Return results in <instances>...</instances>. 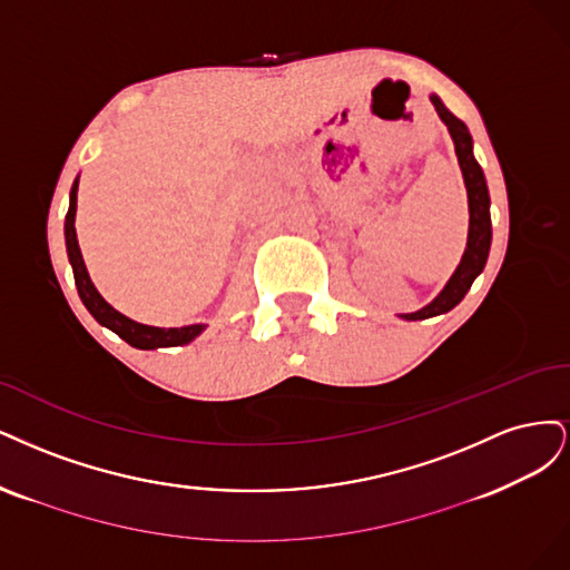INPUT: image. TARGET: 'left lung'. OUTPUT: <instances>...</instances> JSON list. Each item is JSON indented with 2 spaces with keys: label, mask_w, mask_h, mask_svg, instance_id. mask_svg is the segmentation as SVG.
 Segmentation results:
<instances>
[{
  "label": "left lung",
  "mask_w": 570,
  "mask_h": 570,
  "mask_svg": "<svg viewBox=\"0 0 570 570\" xmlns=\"http://www.w3.org/2000/svg\"><path fill=\"white\" fill-rule=\"evenodd\" d=\"M431 104L435 106V111L448 125V130L454 141V151L459 158V168H462L464 175V185L469 194V242L464 258L459 263L456 272L452 274V279L448 286L440 291V296L429 303L426 307H421L419 312H412V315H402L405 320H429L435 315H443V312H450L454 305L462 303L466 296V291L471 288L473 279L479 277L488 263V253H490V242H492V225H490V196H488V185H485V175L481 170L479 160L473 158V141L466 130V125L452 116L445 104L440 101L435 95L431 97Z\"/></svg>",
  "instance_id": "obj_1"
}]
</instances>
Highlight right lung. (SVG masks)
Masks as SVG:
<instances>
[{"label": "right lung", "mask_w": 570, "mask_h": 570, "mask_svg": "<svg viewBox=\"0 0 570 570\" xmlns=\"http://www.w3.org/2000/svg\"><path fill=\"white\" fill-rule=\"evenodd\" d=\"M76 208H78V179L72 181L70 189V206L66 213V248H68V261L72 265V277H76V286L85 307L91 312L99 324L108 326L111 332H116L122 341L130 345L139 347V351H154V347H173V345H185L194 341L200 332H204V324H191V326H181V328H158V326H146L139 322H132L130 317L120 315L116 307L108 305L101 293L91 284L82 253L78 246V236H76Z\"/></svg>", "instance_id": "right-lung-1"}]
</instances>
